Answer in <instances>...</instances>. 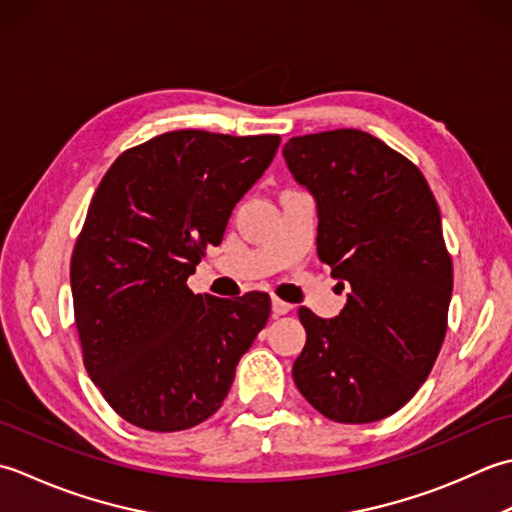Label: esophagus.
Returning <instances> with one entry per match:
<instances>
[{
    "label": "esophagus",
    "instance_id": "1",
    "mask_svg": "<svg viewBox=\"0 0 512 512\" xmlns=\"http://www.w3.org/2000/svg\"><path fill=\"white\" fill-rule=\"evenodd\" d=\"M291 309H294V307H291L289 302H285V300H280V298L271 300V311H274L276 316H285V314H289Z\"/></svg>",
    "mask_w": 512,
    "mask_h": 512
}]
</instances>
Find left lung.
I'll return each instance as SVG.
<instances>
[{
	"label": "left lung",
	"mask_w": 512,
	"mask_h": 512,
	"mask_svg": "<svg viewBox=\"0 0 512 512\" xmlns=\"http://www.w3.org/2000/svg\"><path fill=\"white\" fill-rule=\"evenodd\" d=\"M283 156L318 207V258L351 285L336 318L298 309L305 400L333 422L389 417L429 378L446 336L453 263L440 207L415 165L362 130L294 137Z\"/></svg>",
	"instance_id": "1"
}]
</instances>
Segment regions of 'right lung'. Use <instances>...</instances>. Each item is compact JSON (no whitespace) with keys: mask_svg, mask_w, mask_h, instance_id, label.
Listing matches in <instances>:
<instances>
[{"mask_svg":"<svg viewBox=\"0 0 512 512\" xmlns=\"http://www.w3.org/2000/svg\"><path fill=\"white\" fill-rule=\"evenodd\" d=\"M278 145V134L165 132L125 150L101 179L70 287L83 364L125 422L172 433L221 409L271 300L194 294L187 278Z\"/></svg>","mask_w":512,"mask_h":512,"instance_id":"right-lung-1","label":"right lung"}]
</instances>
